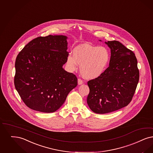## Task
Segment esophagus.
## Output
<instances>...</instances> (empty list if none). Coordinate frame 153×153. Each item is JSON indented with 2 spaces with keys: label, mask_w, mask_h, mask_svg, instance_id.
Listing matches in <instances>:
<instances>
[{
  "label": "esophagus",
  "mask_w": 153,
  "mask_h": 153,
  "mask_svg": "<svg viewBox=\"0 0 153 153\" xmlns=\"http://www.w3.org/2000/svg\"><path fill=\"white\" fill-rule=\"evenodd\" d=\"M83 82H84V81H83L82 79H78V84H79V85L82 84Z\"/></svg>",
  "instance_id": "obj_1"
}]
</instances>
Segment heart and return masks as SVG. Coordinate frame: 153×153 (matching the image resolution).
Returning a JSON list of instances; mask_svg holds the SVG:
<instances>
[{"instance_id": "heart-1", "label": "heart", "mask_w": 153, "mask_h": 153, "mask_svg": "<svg viewBox=\"0 0 153 153\" xmlns=\"http://www.w3.org/2000/svg\"><path fill=\"white\" fill-rule=\"evenodd\" d=\"M110 60V54L104 47L93 46L83 44L73 50V56L68 55L67 65L74 72L77 70V64L82 76L86 79H94L103 74Z\"/></svg>"}]
</instances>
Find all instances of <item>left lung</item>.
<instances>
[{
    "label": "left lung",
    "instance_id": "obj_1",
    "mask_svg": "<svg viewBox=\"0 0 153 153\" xmlns=\"http://www.w3.org/2000/svg\"><path fill=\"white\" fill-rule=\"evenodd\" d=\"M105 43L111 50L109 66L100 77L88 81L87 103L98 114H106L126 106L133 97L140 72L134 53L118 41Z\"/></svg>",
    "mask_w": 153,
    "mask_h": 153
}]
</instances>
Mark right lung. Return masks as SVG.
I'll return each mask as SVG.
<instances>
[{"label":"right lung","mask_w":153,"mask_h":153,"mask_svg":"<svg viewBox=\"0 0 153 153\" xmlns=\"http://www.w3.org/2000/svg\"><path fill=\"white\" fill-rule=\"evenodd\" d=\"M67 39L63 35L38 37L16 57L14 85L25 105L32 110L54 112L77 85L76 75L62 68L69 54Z\"/></svg>","instance_id":"right-lung-1"}]
</instances>
